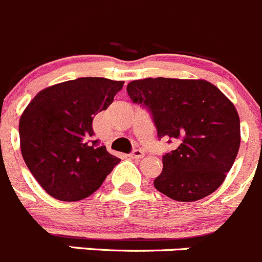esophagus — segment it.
Segmentation results:
<instances>
[{
	"mask_svg": "<svg viewBox=\"0 0 262 262\" xmlns=\"http://www.w3.org/2000/svg\"><path fill=\"white\" fill-rule=\"evenodd\" d=\"M144 156H145V154H144V151L141 150V149H136V150H134L133 153L129 154V158H133V159H141Z\"/></svg>",
	"mask_w": 262,
	"mask_h": 262,
	"instance_id": "obj_1",
	"label": "esophagus"
}]
</instances>
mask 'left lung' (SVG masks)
<instances>
[{"instance_id": "1", "label": "left lung", "mask_w": 262, "mask_h": 262, "mask_svg": "<svg viewBox=\"0 0 262 262\" xmlns=\"http://www.w3.org/2000/svg\"><path fill=\"white\" fill-rule=\"evenodd\" d=\"M134 103L150 111L158 138L178 148L163 156L154 180L158 191L178 202L210 195L225 180L241 145V122L234 104L206 79L144 78L131 81Z\"/></svg>"}]
</instances>
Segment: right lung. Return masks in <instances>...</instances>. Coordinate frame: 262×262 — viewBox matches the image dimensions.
<instances>
[{"label":"right lung","mask_w":262,"mask_h":262,"mask_svg":"<svg viewBox=\"0 0 262 262\" xmlns=\"http://www.w3.org/2000/svg\"><path fill=\"white\" fill-rule=\"evenodd\" d=\"M123 81L83 77L46 87L19 121L21 156L47 194L64 202L87 198L121 159L96 146L92 119L113 103Z\"/></svg>","instance_id":"obj_1"}]
</instances>
